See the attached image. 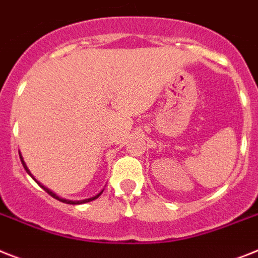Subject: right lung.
I'll return each instance as SVG.
<instances>
[{"label": "right lung", "mask_w": 258, "mask_h": 258, "mask_svg": "<svg viewBox=\"0 0 258 258\" xmlns=\"http://www.w3.org/2000/svg\"><path fill=\"white\" fill-rule=\"evenodd\" d=\"M19 158H21V162H22V165H23V167H25V170H26L27 172H29L30 174V171H29V169H27V166L25 165V162H23V159H22V155L19 154ZM30 175H31V174H30ZM35 182H37V180H35ZM38 184H39L40 187H42V188H43L44 191H46V192L48 194V195H51V197L52 198H55V199H57V201H60V202H63V203H67V204H83V203H87V202H92V201H95V199H97V198L100 197V195H101V192H103V191H101V192L100 194H97V195H96V197H93V198H91V199H86V201H78V202H72V201H66V199H60V198L59 197H56V195H55L54 192H51L50 190H47V188H46V187L44 186H42V184H40L39 182H37Z\"/></svg>", "instance_id": "right-lung-1"}]
</instances>
